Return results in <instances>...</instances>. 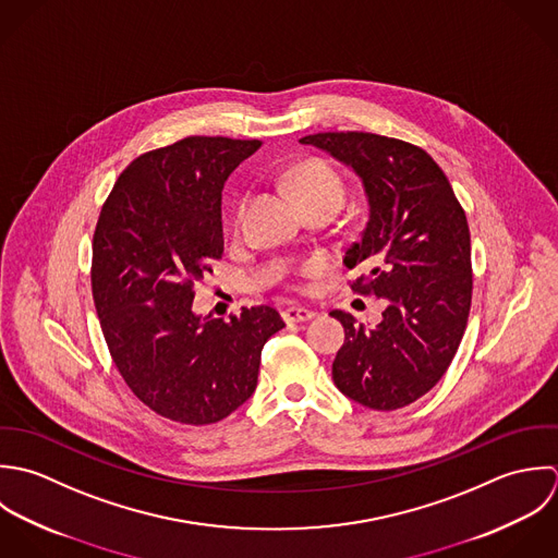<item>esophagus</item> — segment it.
Here are the masks:
<instances>
[{
  "label": "esophagus",
  "instance_id": "34e87169",
  "mask_svg": "<svg viewBox=\"0 0 558 558\" xmlns=\"http://www.w3.org/2000/svg\"><path fill=\"white\" fill-rule=\"evenodd\" d=\"M282 319H284L287 324H304V322L315 319V313L308 311V308L291 306V308H284V311H282Z\"/></svg>",
  "mask_w": 558,
  "mask_h": 558
}]
</instances>
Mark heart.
<instances>
[{
    "label": "heart",
    "instance_id": "heart-1",
    "mask_svg": "<svg viewBox=\"0 0 558 558\" xmlns=\"http://www.w3.org/2000/svg\"><path fill=\"white\" fill-rule=\"evenodd\" d=\"M287 179L293 196L298 198L304 211L313 207H335L338 211L344 203V183L335 168L324 159H306L298 163ZM245 209H247V194L239 196L232 207L230 228L234 232L243 223Z\"/></svg>",
    "mask_w": 558,
    "mask_h": 558
}]
</instances>
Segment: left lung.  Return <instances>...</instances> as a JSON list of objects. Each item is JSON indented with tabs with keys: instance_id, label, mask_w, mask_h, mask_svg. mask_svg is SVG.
I'll list each match as a JSON object with an SVG mask.
<instances>
[{
	"instance_id": "obj_1",
	"label": "left lung",
	"mask_w": 558,
	"mask_h": 558,
	"mask_svg": "<svg viewBox=\"0 0 558 558\" xmlns=\"http://www.w3.org/2000/svg\"><path fill=\"white\" fill-rule=\"evenodd\" d=\"M330 153L362 179L368 222L344 254L360 295L386 300L366 330L342 311L336 388L355 403L390 412L427 395L450 366L472 302L470 230L442 168L421 146L364 131L300 140Z\"/></svg>"
}]
</instances>
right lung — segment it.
Instances as JSON below:
<instances>
[{
    "mask_svg": "<svg viewBox=\"0 0 558 558\" xmlns=\"http://www.w3.org/2000/svg\"><path fill=\"white\" fill-rule=\"evenodd\" d=\"M258 140L190 135L133 159L93 239V298L113 364L155 414L214 425L243 405L260 351L284 328L271 306L194 315V284L222 258V190Z\"/></svg>",
    "mask_w": 558,
    "mask_h": 558,
    "instance_id": "right-lung-1",
    "label": "right lung"
}]
</instances>
